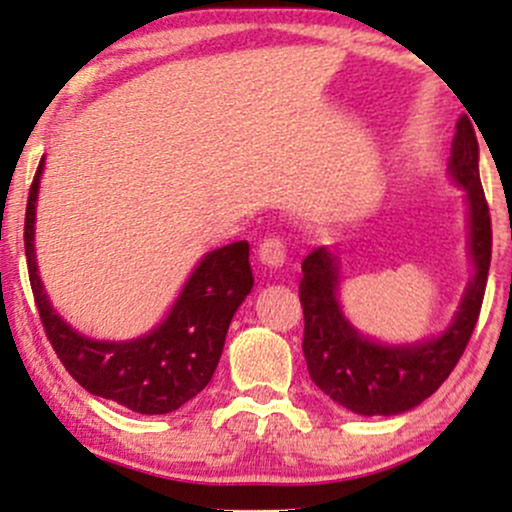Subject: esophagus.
Segmentation results:
<instances>
[{"label":"esophagus","instance_id":"obj_1","mask_svg":"<svg viewBox=\"0 0 512 512\" xmlns=\"http://www.w3.org/2000/svg\"><path fill=\"white\" fill-rule=\"evenodd\" d=\"M257 255L267 267H281L286 262V240L281 236H267L257 248Z\"/></svg>","mask_w":512,"mask_h":512}]
</instances>
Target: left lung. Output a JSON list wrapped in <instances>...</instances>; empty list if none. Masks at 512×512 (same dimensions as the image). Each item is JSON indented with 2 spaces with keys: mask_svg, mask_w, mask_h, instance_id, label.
<instances>
[{
  "mask_svg": "<svg viewBox=\"0 0 512 512\" xmlns=\"http://www.w3.org/2000/svg\"><path fill=\"white\" fill-rule=\"evenodd\" d=\"M450 175L467 190L474 276L455 322L438 339L383 346L361 337L339 310L337 257L327 248H317L303 260L298 296L303 305V354L310 380L356 414H402L431 397L448 380L477 327L491 264V216L479 180V142L467 115L457 120Z\"/></svg>",
  "mask_w": 512,
  "mask_h": 512,
  "instance_id": "obj_1",
  "label": "left lung"
}]
</instances>
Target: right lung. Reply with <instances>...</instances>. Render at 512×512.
Instances as JSON below:
<instances>
[{
	"label": "right lung",
	"instance_id": "1",
	"mask_svg": "<svg viewBox=\"0 0 512 512\" xmlns=\"http://www.w3.org/2000/svg\"><path fill=\"white\" fill-rule=\"evenodd\" d=\"M40 161L26 204L28 279L40 322L69 375L91 395L113 399L137 414H168L209 385L226 342L228 325L252 284L248 240L209 252L187 279L166 320L132 342H96L79 334L52 310L35 264V199Z\"/></svg>",
	"mask_w": 512,
	"mask_h": 512
}]
</instances>
